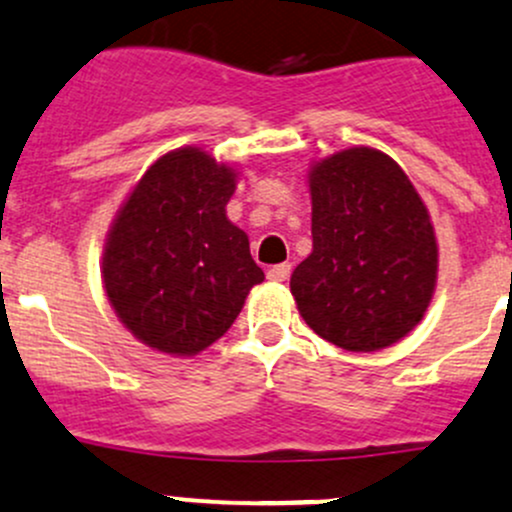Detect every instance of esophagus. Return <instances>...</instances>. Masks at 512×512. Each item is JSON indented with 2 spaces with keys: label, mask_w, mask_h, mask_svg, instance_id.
Wrapping results in <instances>:
<instances>
[{
  "label": "esophagus",
  "mask_w": 512,
  "mask_h": 512,
  "mask_svg": "<svg viewBox=\"0 0 512 512\" xmlns=\"http://www.w3.org/2000/svg\"><path fill=\"white\" fill-rule=\"evenodd\" d=\"M288 276H291V263H278V266L268 268V281L283 283L288 281Z\"/></svg>",
  "instance_id": "1"
}]
</instances>
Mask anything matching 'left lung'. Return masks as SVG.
Instances as JSON below:
<instances>
[{
  "instance_id": "8db88e82",
  "label": "left lung",
  "mask_w": 512,
  "mask_h": 512,
  "mask_svg": "<svg viewBox=\"0 0 512 512\" xmlns=\"http://www.w3.org/2000/svg\"><path fill=\"white\" fill-rule=\"evenodd\" d=\"M313 251L291 276L298 313L347 352H377L424 318L439 244L412 179L374 147H347L308 170Z\"/></svg>"
}]
</instances>
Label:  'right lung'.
<instances>
[{"mask_svg": "<svg viewBox=\"0 0 512 512\" xmlns=\"http://www.w3.org/2000/svg\"><path fill=\"white\" fill-rule=\"evenodd\" d=\"M239 172L202 147L157 157L120 204L100 276L142 345L194 357L217 342L263 281L249 236L226 217Z\"/></svg>", "mask_w": 512, "mask_h": 512, "instance_id": "obj_1", "label": "right lung"}]
</instances>
